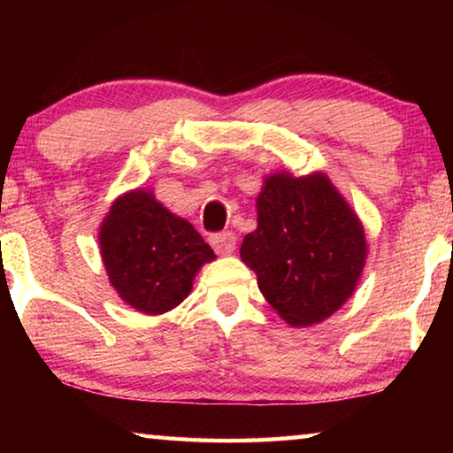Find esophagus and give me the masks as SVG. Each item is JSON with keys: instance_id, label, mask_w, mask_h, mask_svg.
I'll return each mask as SVG.
<instances>
[{"instance_id": "obj_1", "label": "esophagus", "mask_w": 453, "mask_h": 453, "mask_svg": "<svg viewBox=\"0 0 453 453\" xmlns=\"http://www.w3.org/2000/svg\"><path fill=\"white\" fill-rule=\"evenodd\" d=\"M210 243H212L216 253H220V256H231L234 247H237V237L233 233H219L210 239Z\"/></svg>"}]
</instances>
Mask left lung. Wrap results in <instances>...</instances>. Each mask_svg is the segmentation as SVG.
<instances>
[{"label":"left lung","instance_id":"1","mask_svg":"<svg viewBox=\"0 0 453 453\" xmlns=\"http://www.w3.org/2000/svg\"><path fill=\"white\" fill-rule=\"evenodd\" d=\"M257 228L241 243V259L288 326L326 321L350 299L367 262L365 226L321 171L264 179Z\"/></svg>","mask_w":453,"mask_h":453}]
</instances>
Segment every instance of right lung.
Instances as JSON below:
<instances>
[{
  "label": "right lung",
  "instance_id": "obj_1",
  "mask_svg": "<svg viewBox=\"0 0 453 453\" xmlns=\"http://www.w3.org/2000/svg\"><path fill=\"white\" fill-rule=\"evenodd\" d=\"M98 250L119 299L146 315H163L188 299L197 272L216 259L194 225L144 188L111 203Z\"/></svg>",
  "mask_w": 453,
  "mask_h": 453
}]
</instances>
